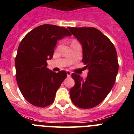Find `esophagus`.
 I'll list each match as a JSON object with an SVG mask.
<instances>
[{"label":"esophagus","instance_id":"34e87169","mask_svg":"<svg viewBox=\"0 0 134 134\" xmlns=\"http://www.w3.org/2000/svg\"><path fill=\"white\" fill-rule=\"evenodd\" d=\"M66 74H67V76H70L71 74H72V72H71L70 71L67 70V71H66Z\"/></svg>","mask_w":134,"mask_h":134}]
</instances>
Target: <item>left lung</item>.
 <instances>
[{"label": "left lung", "mask_w": 134, "mask_h": 134, "mask_svg": "<svg viewBox=\"0 0 134 134\" xmlns=\"http://www.w3.org/2000/svg\"><path fill=\"white\" fill-rule=\"evenodd\" d=\"M82 48V62L88 69L85 80L72 74L75 85L70 90L73 104L81 109L95 107L105 99L118 72V55L109 39L94 27H68Z\"/></svg>", "instance_id": "left-lung-1"}]
</instances>
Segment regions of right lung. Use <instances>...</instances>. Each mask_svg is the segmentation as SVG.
Instances as JSON below:
<instances>
[{"label": "right lung", "instance_id": "obj_1", "mask_svg": "<svg viewBox=\"0 0 134 134\" xmlns=\"http://www.w3.org/2000/svg\"><path fill=\"white\" fill-rule=\"evenodd\" d=\"M71 34L65 27L45 24L29 32L21 41L15 58L16 79L25 99L31 105L45 107L54 101L57 90L67 76L47 68L57 41Z\"/></svg>", "mask_w": 134, "mask_h": 134}]
</instances>
